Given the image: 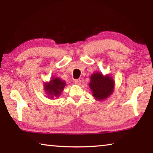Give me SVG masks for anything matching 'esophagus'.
<instances>
[{"mask_svg": "<svg viewBox=\"0 0 153 153\" xmlns=\"http://www.w3.org/2000/svg\"><path fill=\"white\" fill-rule=\"evenodd\" d=\"M74 82H75V84H76L79 85V84H80V83H81V80H80L79 79H77L75 80Z\"/></svg>", "mask_w": 153, "mask_h": 153, "instance_id": "1", "label": "esophagus"}]
</instances>
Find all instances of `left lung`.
<instances>
[{"label": "left lung", "instance_id": "left-lung-1", "mask_svg": "<svg viewBox=\"0 0 153 153\" xmlns=\"http://www.w3.org/2000/svg\"><path fill=\"white\" fill-rule=\"evenodd\" d=\"M115 82L108 75L103 76L100 72L93 74L90 77L89 84L92 96L98 100H102L108 98L114 90Z\"/></svg>", "mask_w": 153, "mask_h": 153}]
</instances>
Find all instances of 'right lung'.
Wrapping results in <instances>:
<instances>
[{
  "label": "right lung",
  "mask_w": 153,
  "mask_h": 153,
  "mask_svg": "<svg viewBox=\"0 0 153 153\" xmlns=\"http://www.w3.org/2000/svg\"><path fill=\"white\" fill-rule=\"evenodd\" d=\"M66 83L60 77L52 78L50 82L45 84V90L49 98L59 97L63 92Z\"/></svg>",
  "instance_id": "right-lung-1"
}]
</instances>
